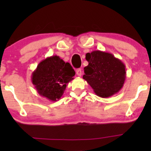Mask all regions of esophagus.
<instances>
[{"mask_svg": "<svg viewBox=\"0 0 151 151\" xmlns=\"http://www.w3.org/2000/svg\"><path fill=\"white\" fill-rule=\"evenodd\" d=\"M82 70L81 69H78L76 70V74H77L78 76H82Z\"/></svg>", "mask_w": 151, "mask_h": 151, "instance_id": "obj_1", "label": "esophagus"}]
</instances>
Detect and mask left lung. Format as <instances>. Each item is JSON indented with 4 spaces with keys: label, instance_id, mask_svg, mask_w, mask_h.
Returning <instances> with one entry per match:
<instances>
[{
    "label": "left lung",
    "instance_id": "1",
    "mask_svg": "<svg viewBox=\"0 0 151 151\" xmlns=\"http://www.w3.org/2000/svg\"><path fill=\"white\" fill-rule=\"evenodd\" d=\"M88 65L84 68L83 79L95 93L106 98L117 93L125 82L126 67L120 60L110 53L93 51L86 54Z\"/></svg>",
    "mask_w": 151,
    "mask_h": 151
}]
</instances>
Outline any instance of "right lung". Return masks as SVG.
<instances>
[{"instance_id": "right-lung-1", "label": "right lung", "mask_w": 151, "mask_h": 151, "mask_svg": "<svg viewBox=\"0 0 151 151\" xmlns=\"http://www.w3.org/2000/svg\"><path fill=\"white\" fill-rule=\"evenodd\" d=\"M76 72L69 63L58 55L47 58L32 73V82L41 96L56 102L63 96L67 84L73 80Z\"/></svg>"}]
</instances>
